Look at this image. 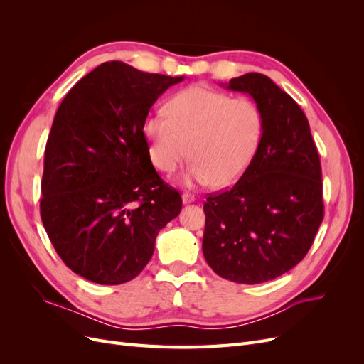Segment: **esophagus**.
Returning a JSON list of instances; mask_svg holds the SVG:
<instances>
[{"label":"esophagus","mask_w":364,"mask_h":364,"mask_svg":"<svg viewBox=\"0 0 364 364\" xmlns=\"http://www.w3.org/2000/svg\"><path fill=\"white\" fill-rule=\"evenodd\" d=\"M182 202L186 205V203H191V202H194V196L193 194H190V193H185V194H182Z\"/></svg>","instance_id":"obj_1"}]
</instances>
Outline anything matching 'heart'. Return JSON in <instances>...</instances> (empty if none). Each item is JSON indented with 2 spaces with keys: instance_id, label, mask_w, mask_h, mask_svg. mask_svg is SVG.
Masks as SVG:
<instances>
[{
  "instance_id": "heart-1",
  "label": "heart",
  "mask_w": 364,
  "mask_h": 364,
  "mask_svg": "<svg viewBox=\"0 0 364 364\" xmlns=\"http://www.w3.org/2000/svg\"><path fill=\"white\" fill-rule=\"evenodd\" d=\"M167 114H151L142 123L150 159L173 173L193 159L186 186L234 185L255 158L264 134L261 107L247 97L230 98L206 86H190L165 105Z\"/></svg>"
}]
</instances>
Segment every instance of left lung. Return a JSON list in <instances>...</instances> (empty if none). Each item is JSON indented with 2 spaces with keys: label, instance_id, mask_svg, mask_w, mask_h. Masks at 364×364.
Listing matches in <instances>:
<instances>
[{
  "label": "left lung",
  "instance_id": "8db88e82",
  "mask_svg": "<svg viewBox=\"0 0 364 364\" xmlns=\"http://www.w3.org/2000/svg\"><path fill=\"white\" fill-rule=\"evenodd\" d=\"M261 107L264 134L255 158L232 188L203 205V255L218 277L261 284L281 277L310 250L323 220L322 167L310 124L267 75L226 83Z\"/></svg>",
  "mask_w": 364,
  "mask_h": 364
}]
</instances>
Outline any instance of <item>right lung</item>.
<instances>
[{
    "label": "right lung",
    "mask_w": 364,
    "mask_h": 364,
    "mask_svg": "<svg viewBox=\"0 0 364 364\" xmlns=\"http://www.w3.org/2000/svg\"><path fill=\"white\" fill-rule=\"evenodd\" d=\"M181 77L112 60L86 74L60 103L43 158L41 218L62 261L85 279L123 284L150 261L181 194L150 161L142 123Z\"/></svg>",
    "instance_id": "right-lung-1"
}]
</instances>
